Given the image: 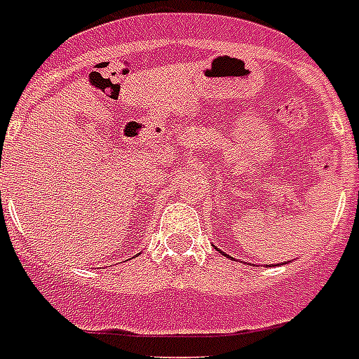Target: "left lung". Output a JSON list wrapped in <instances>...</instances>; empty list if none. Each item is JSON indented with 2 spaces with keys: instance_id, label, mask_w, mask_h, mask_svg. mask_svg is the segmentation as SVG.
Masks as SVG:
<instances>
[{
  "instance_id": "left-lung-1",
  "label": "left lung",
  "mask_w": 359,
  "mask_h": 359,
  "mask_svg": "<svg viewBox=\"0 0 359 359\" xmlns=\"http://www.w3.org/2000/svg\"><path fill=\"white\" fill-rule=\"evenodd\" d=\"M220 252H222V250H220ZM222 254H224V252H222Z\"/></svg>"
}]
</instances>
